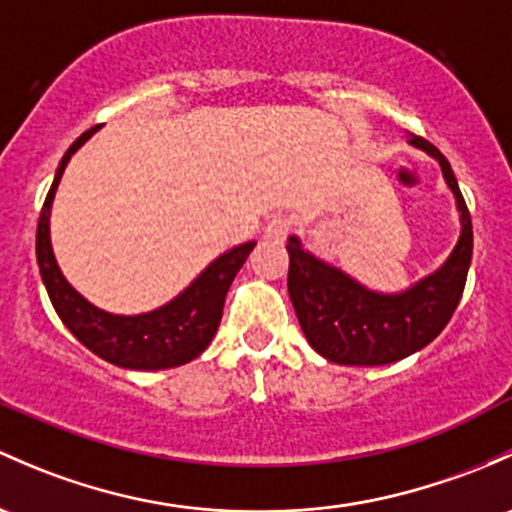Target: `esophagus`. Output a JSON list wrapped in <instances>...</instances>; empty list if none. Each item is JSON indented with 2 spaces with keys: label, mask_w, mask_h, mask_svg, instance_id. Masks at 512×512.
I'll return each instance as SVG.
<instances>
[{
  "label": "esophagus",
  "mask_w": 512,
  "mask_h": 512,
  "mask_svg": "<svg viewBox=\"0 0 512 512\" xmlns=\"http://www.w3.org/2000/svg\"><path fill=\"white\" fill-rule=\"evenodd\" d=\"M292 233V220L287 215H274L270 223L265 225V238L267 240H287Z\"/></svg>",
  "instance_id": "1"
}]
</instances>
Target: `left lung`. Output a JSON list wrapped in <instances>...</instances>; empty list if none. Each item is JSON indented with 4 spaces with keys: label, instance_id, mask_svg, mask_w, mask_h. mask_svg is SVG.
<instances>
[{
    "label": "left lung",
    "instance_id": "8db88e82",
    "mask_svg": "<svg viewBox=\"0 0 512 512\" xmlns=\"http://www.w3.org/2000/svg\"><path fill=\"white\" fill-rule=\"evenodd\" d=\"M410 142L439 161L461 211V238L441 270L390 297L368 292L348 274L316 260L297 238L287 242V287L301 331L311 348L331 363L385 365L407 358L444 331L464 294L473 255L471 213L444 154L417 134Z\"/></svg>",
    "mask_w": 512,
    "mask_h": 512
}]
</instances>
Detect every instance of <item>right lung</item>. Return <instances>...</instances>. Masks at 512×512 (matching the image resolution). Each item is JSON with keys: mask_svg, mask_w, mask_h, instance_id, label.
Returning a JSON list of instances; mask_svg holds the SVG:
<instances>
[{"mask_svg": "<svg viewBox=\"0 0 512 512\" xmlns=\"http://www.w3.org/2000/svg\"><path fill=\"white\" fill-rule=\"evenodd\" d=\"M95 129L98 127L83 132L68 147L61 164H58L56 179L48 188L46 201H43L39 228H36V260H39L41 279L46 284L48 299H51L56 314L88 351L100 355L107 363L120 365V368H176V365L198 358L213 341L220 316H223L225 294H228L235 274L245 265L255 242H245V245L233 247L230 252L220 255L186 292H181L179 297L161 309L149 311V314L115 316L85 301L63 279L56 260H53L51 238H48V213H51L53 193H56L68 159L83 147V142L93 137Z\"/></svg>", "mask_w": 512, "mask_h": 512, "instance_id": "1", "label": "right lung"}]
</instances>
